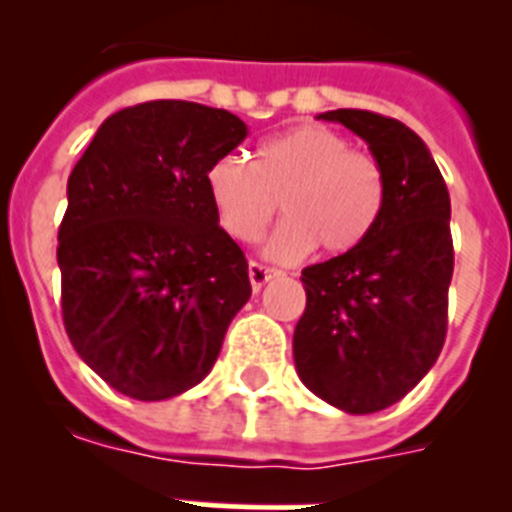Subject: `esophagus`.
<instances>
[{"instance_id": "1", "label": "esophagus", "mask_w": 512, "mask_h": 512, "mask_svg": "<svg viewBox=\"0 0 512 512\" xmlns=\"http://www.w3.org/2000/svg\"><path fill=\"white\" fill-rule=\"evenodd\" d=\"M277 274H279L277 269H271V266L259 264V261H251V264H248V277H251L253 292H259V289L264 287V284L269 282V279L277 277Z\"/></svg>"}]
</instances>
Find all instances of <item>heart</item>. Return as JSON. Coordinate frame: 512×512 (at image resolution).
<instances>
[{
    "label": "heart",
    "instance_id": "obj_1",
    "mask_svg": "<svg viewBox=\"0 0 512 512\" xmlns=\"http://www.w3.org/2000/svg\"><path fill=\"white\" fill-rule=\"evenodd\" d=\"M205 187L220 228L241 243L259 241L282 202L284 223L269 235L264 253L284 264L305 259L315 246L328 256L354 251L387 202L377 158L323 125L261 140L251 166L238 156L215 158Z\"/></svg>",
    "mask_w": 512,
    "mask_h": 512
}]
</instances>
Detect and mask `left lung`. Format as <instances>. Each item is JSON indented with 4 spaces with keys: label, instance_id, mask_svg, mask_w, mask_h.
I'll return each instance as SVG.
<instances>
[{
    "label": "left lung",
    "instance_id": "left-lung-1",
    "mask_svg": "<svg viewBox=\"0 0 512 512\" xmlns=\"http://www.w3.org/2000/svg\"><path fill=\"white\" fill-rule=\"evenodd\" d=\"M369 143L387 179L379 223L361 246L302 271L307 305L295 366L310 392L351 415L408 395L441 354L454 274L451 200L423 140L395 117L333 110Z\"/></svg>",
    "mask_w": 512,
    "mask_h": 512
}]
</instances>
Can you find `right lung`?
<instances>
[{
	"instance_id": "right-lung-1",
	"label": "right lung",
	"mask_w": 512,
	"mask_h": 512,
	"mask_svg": "<svg viewBox=\"0 0 512 512\" xmlns=\"http://www.w3.org/2000/svg\"><path fill=\"white\" fill-rule=\"evenodd\" d=\"M246 135L228 110L153 99L107 117L71 171L63 325L76 354L133 400L200 384L251 297L246 256L205 187L207 166Z\"/></svg>"
}]
</instances>
